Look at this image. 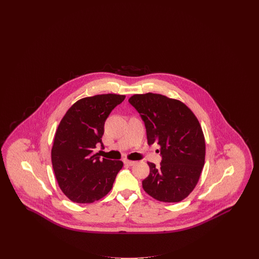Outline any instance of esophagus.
Listing matches in <instances>:
<instances>
[{
  "label": "esophagus",
  "mask_w": 259,
  "mask_h": 259,
  "mask_svg": "<svg viewBox=\"0 0 259 259\" xmlns=\"http://www.w3.org/2000/svg\"><path fill=\"white\" fill-rule=\"evenodd\" d=\"M123 162L125 165H128V166H133L136 164V161L127 160V159H125Z\"/></svg>",
  "instance_id": "obj_1"
}]
</instances>
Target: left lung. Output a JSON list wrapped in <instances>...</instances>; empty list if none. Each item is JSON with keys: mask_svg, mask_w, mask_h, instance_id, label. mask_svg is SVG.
<instances>
[{"mask_svg": "<svg viewBox=\"0 0 259 259\" xmlns=\"http://www.w3.org/2000/svg\"><path fill=\"white\" fill-rule=\"evenodd\" d=\"M128 102L145 123L148 145L160 146V166L148 162L143 188L161 202L184 200L197 185L205 163V138L196 116L181 101L160 94H136Z\"/></svg>", "mask_w": 259, "mask_h": 259, "instance_id": "left-lung-1", "label": "left lung"}]
</instances>
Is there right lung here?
I'll use <instances>...</instances> for the list:
<instances>
[{"mask_svg":"<svg viewBox=\"0 0 259 259\" xmlns=\"http://www.w3.org/2000/svg\"><path fill=\"white\" fill-rule=\"evenodd\" d=\"M124 95L102 94L80 99L68 110L57 128L51 161L58 185L75 203H93L107 195L123 162L101 159L105 121Z\"/></svg>","mask_w":259,"mask_h":259,"instance_id":"1","label":"right lung"}]
</instances>
